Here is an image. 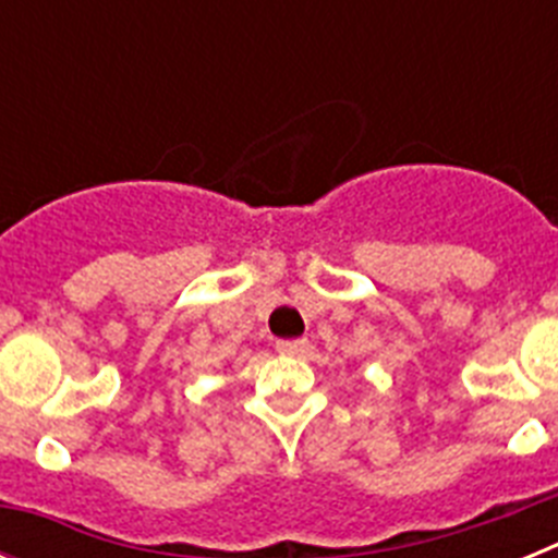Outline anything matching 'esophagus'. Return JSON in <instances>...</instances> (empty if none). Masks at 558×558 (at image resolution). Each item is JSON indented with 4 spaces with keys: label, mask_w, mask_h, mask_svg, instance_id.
Here are the masks:
<instances>
[{
    "label": "esophagus",
    "mask_w": 558,
    "mask_h": 558,
    "mask_svg": "<svg viewBox=\"0 0 558 558\" xmlns=\"http://www.w3.org/2000/svg\"><path fill=\"white\" fill-rule=\"evenodd\" d=\"M310 349V343L304 338L299 340H276V352L279 354H290V357H302L304 352Z\"/></svg>",
    "instance_id": "esophagus-1"
}]
</instances>
